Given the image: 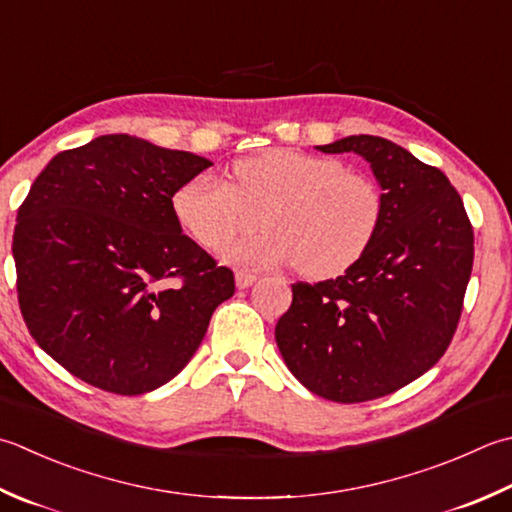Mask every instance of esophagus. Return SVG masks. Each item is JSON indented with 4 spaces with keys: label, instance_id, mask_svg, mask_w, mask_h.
I'll return each instance as SVG.
<instances>
[{
    "label": "esophagus",
    "instance_id": "obj_1",
    "mask_svg": "<svg viewBox=\"0 0 512 512\" xmlns=\"http://www.w3.org/2000/svg\"><path fill=\"white\" fill-rule=\"evenodd\" d=\"M255 282H257V275H253V273H244V270H239V273L235 275L237 288H248V286H253Z\"/></svg>",
    "mask_w": 512,
    "mask_h": 512
}]
</instances>
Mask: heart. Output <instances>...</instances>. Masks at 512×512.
<instances>
[{
  "mask_svg": "<svg viewBox=\"0 0 512 512\" xmlns=\"http://www.w3.org/2000/svg\"><path fill=\"white\" fill-rule=\"evenodd\" d=\"M173 210L179 226L206 250L226 248V262L244 268L295 264L313 279L353 268L382 224L384 199L373 179L346 170L337 159L270 148L237 159L230 184L197 175L177 188Z\"/></svg>",
  "mask_w": 512,
  "mask_h": 512,
  "instance_id": "b5f03b06",
  "label": "heart"
}]
</instances>
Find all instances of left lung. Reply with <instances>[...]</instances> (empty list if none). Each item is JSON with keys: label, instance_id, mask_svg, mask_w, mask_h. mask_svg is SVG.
I'll list each match as a JSON object with an SVG mask.
<instances>
[{"label": "left lung", "instance_id": "1", "mask_svg": "<svg viewBox=\"0 0 512 512\" xmlns=\"http://www.w3.org/2000/svg\"><path fill=\"white\" fill-rule=\"evenodd\" d=\"M317 150L366 159L384 215L342 277L293 284L275 342L310 393L357 404L395 393L446 353L473 270V226L442 170L390 139L350 135Z\"/></svg>", "mask_w": 512, "mask_h": 512}]
</instances>
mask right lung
I'll return each mask as SVG.
<instances>
[{"label":"right lung","mask_w":512,"mask_h":512,"mask_svg":"<svg viewBox=\"0 0 512 512\" xmlns=\"http://www.w3.org/2000/svg\"><path fill=\"white\" fill-rule=\"evenodd\" d=\"M213 166L133 135L64 150L17 213L13 257L24 322L39 348L82 382L144 395L170 382L235 293L182 233L173 195Z\"/></svg>","instance_id":"obj_1"}]
</instances>
